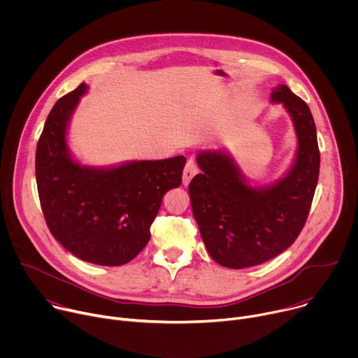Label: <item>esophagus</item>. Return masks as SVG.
I'll list each match as a JSON object with an SVG mask.
<instances>
[{"instance_id": "1", "label": "esophagus", "mask_w": 358, "mask_h": 358, "mask_svg": "<svg viewBox=\"0 0 358 358\" xmlns=\"http://www.w3.org/2000/svg\"><path fill=\"white\" fill-rule=\"evenodd\" d=\"M198 173V166H196V162L191 157L187 164H185V169H184V174H182V182L184 185L189 184V181L192 180V177Z\"/></svg>"}]
</instances>
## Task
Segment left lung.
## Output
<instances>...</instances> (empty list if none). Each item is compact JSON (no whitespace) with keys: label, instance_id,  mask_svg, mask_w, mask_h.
Wrapping results in <instances>:
<instances>
[{"label":"left lung","instance_id":"1","mask_svg":"<svg viewBox=\"0 0 358 358\" xmlns=\"http://www.w3.org/2000/svg\"><path fill=\"white\" fill-rule=\"evenodd\" d=\"M293 117L296 163L271 187L252 188L232 160L217 151L196 157L201 174L189 182L194 218L211 258L227 268L261 265L286 250L308 221L320 171L316 124L308 103L287 86L272 92Z\"/></svg>","mask_w":358,"mask_h":358}]
</instances>
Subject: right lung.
<instances>
[{
    "mask_svg": "<svg viewBox=\"0 0 358 358\" xmlns=\"http://www.w3.org/2000/svg\"><path fill=\"white\" fill-rule=\"evenodd\" d=\"M86 90L80 83L50 110L36 145L35 176L45 222L82 261L120 266L150 241L164 194L181 184L187 159L133 162L112 170L80 167L68 155L69 116Z\"/></svg>",
    "mask_w": 358,
    "mask_h": 358,
    "instance_id": "right-lung-1",
    "label": "right lung"
}]
</instances>
